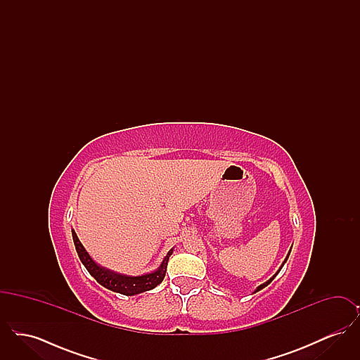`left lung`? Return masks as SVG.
Listing matches in <instances>:
<instances>
[{"label": "left lung", "instance_id": "8db88e82", "mask_svg": "<svg viewBox=\"0 0 360 360\" xmlns=\"http://www.w3.org/2000/svg\"><path fill=\"white\" fill-rule=\"evenodd\" d=\"M290 251H291V250H290ZM290 251H289V254H288V257H286V259H285V262H283V263H282V266H281V267H279V270H278V271H276V273H275V274L273 275V276H271V278H270V279H269V281H267V282H264V283H262V285H260V286H257V290H255V292H257V291L262 290V289H264V288H266V286H267V285H270V283H271V281H273V279H274L275 276H276V275H278V273H279V271H281V269H282V267H283V264H285V263H286V260H288V257H289V255H290Z\"/></svg>", "mask_w": 360, "mask_h": 360}]
</instances>
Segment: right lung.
Returning <instances> with one entry per match:
<instances>
[{"label": "right lung", "mask_w": 360, "mask_h": 360, "mask_svg": "<svg viewBox=\"0 0 360 360\" xmlns=\"http://www.w3.org/2000/svg\"><path fill=\"white\" fill-rule=\"evenodd\" d=\"M71 233H72V240H74L77 254L81 259L82 264L85 266L86 270L89 271V274L94 276V279L100 285H103V288H106L109 290L116 291V292H120L124 295H135V294H140L144 291L153 290L165 279V275L167 271V262H169V257H172V248L167 252V255L165 257L163 262L158 267V270H155L153 273H148V274L131 276V275L119 274V273L110 271L105 267L98 266L87 254V251L78 239L74 229L71 231Z\"/></svg>", "instance_id": "obj_1"}]
</instances>
